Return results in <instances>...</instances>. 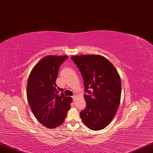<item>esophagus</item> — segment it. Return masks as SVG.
Listing matches in <instances>:
<instances>
[{
    "mask_svg": "<svg viewBox=\"0 0 153 153\" xmlns=\"http://www.w3.org/2000/svg\"><path fill=\"white\" fill-rule=\"evenodd\" d=\"M75 98H76V96H75V95L72 96V98H73V100H74L75 99Z\"/></svg>",
    "mask_w": 153,
    "mask_h": 153,
    "instance_id": "obj_1",
    "label": "esophagus"
}]
</instances>
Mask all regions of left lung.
I'll return each mask as SVG.
<instances>
[{"instance_id":"1","label":"left lung","mask_w":153,"mask_h":153,"mask_svg":"<svg viewBox=\"0 0 153 153\" xmlns=\"http://www.w3.org/2000/svg\"><path fill=\"white\" fill-rule=\"evenodd\" d=\"M84 81L86 106L80 112L84 124L91 130L104 129L110 124L120 103V76L113 64L98 55L73 56Z\"/></svg>"}]
</instances>
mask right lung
Returning <instances> with one entry per match:
<instances>
[{
	"mask_svg": "<svg viewBox=\"0 0 153 153\" xmlns=\"http://www.w3.org/2000/svg\"><path fill=\"white\" fill-rule=\"evenodd\" d=\"M66 55H48L42 59L31 71L27 85V97L32 113L42 125L55 129L64 122L72 102L65 97L56 79ZM59 91L62 93L60 95Z\"/></svg>",
	"mask_w": 153,
	"mask_h": 153,
	"instance_id": "add662e5",
	"label": "right lung"
}]
</instances>
